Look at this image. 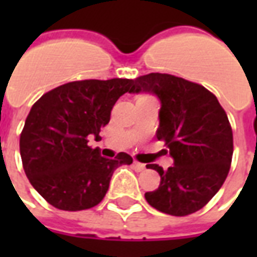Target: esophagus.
<instances>
[{
  "label": "esophagus",
  "instance_id": "obj_1",
  "mask_svg": "<svg viewBox=\"0 0 257 257\" xmlns=\"http://www.w3.org/2000/svg\"><path fill=\"white\" fill-rule=\"evenodd\" d=\"M134 168L136 169V171L142 172V171H145V169H146V165H145V164H140V162L135 161L134 162Z\"/></svg>",
  "mask_w": 257,
  "mask_h": 257
}]
</instances>
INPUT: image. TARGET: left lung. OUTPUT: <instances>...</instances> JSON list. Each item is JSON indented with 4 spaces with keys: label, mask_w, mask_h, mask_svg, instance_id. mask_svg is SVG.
<instances>
[{
    "label": "left lung",
    "mask_w": 257,
    "mask_h": 257,
    "mask_svg": "<svg viewBox=\"0 0 257 257\" xmlns=\"http://www.w3.org/2000/svg\"><path fill=\"white\" fill-rule=\"evenodd\" d=\"M131 93H151L161 101L157 139L164 140L173 165L160 187L145 194L160 212L186 216L209 202L224 183L232 158V131L216 96L202 85L171 74L151 73L134 79Z\"/></svg>",
    "instance_id": "1"
}]
</instances>
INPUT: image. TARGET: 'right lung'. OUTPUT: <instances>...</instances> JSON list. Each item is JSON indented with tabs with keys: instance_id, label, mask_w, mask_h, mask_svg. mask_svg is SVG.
I'll list each match as a JSON object with an SVG mask.
<instances>
[{
	"instance_id": "add662e5",
	"label": "right lung",
	"mask_w": 257,
	"mask_h": 257,
	"mask_svg": "<svg viewBox=\"0 0 257 257\" xmlns=\"http://www.w3.org/2000/svg\"><path fill=\"white\" fill-rule=\"evenodd\" d=\"M134 89V79H84L60 85L33 104L20 135V156L31 186L62 210L93 208L104 198L114 171L131 165L119 153L104 158L88 146L99 139L119 96Z\"/></svg>"
}]
</instances>
